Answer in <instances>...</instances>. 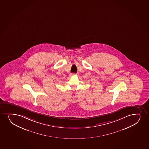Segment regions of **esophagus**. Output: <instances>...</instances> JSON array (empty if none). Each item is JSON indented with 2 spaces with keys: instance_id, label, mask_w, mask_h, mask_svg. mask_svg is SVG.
<instances>
[{
  "instance_id": "34e87169",
  "label": "esophagus",
  "mask_w": 149,
  "mask_h": 149,
  "mask_svg": "<svg viewBox=\"0 0 149 149\" xmlns=\"http://www.w3.org/2000/svg\"><path fill=\"white\" fill-rule=\"evenodd\" d=\"M77 75V74H70V77H72V76H74V75Z\"/></svg>"
}]
</instances>
